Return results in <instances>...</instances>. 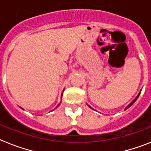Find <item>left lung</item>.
Here are the masks:
<instances>
[{"label":"left lung","instance_id":"obj_1","mask_svg":"<svg viewBox=\"0 0 151 151\" xmlns=\"http://www.w3.org/2000/svg\"><path fill=\"white\" fill-rule=\"evenodd\" d=\"M141 91H140V92H139V94H138V95H137V97H135V98H134V100H133V101H132V102H131V103H130V104H129V105H128V106H126V107H125V110H127L128 108H129V107H130V106H132V104H134V102H135V101H136V100L138 99V97H139L140 94H141ZM87 105H88V106H89V107H90V108H91V109H92V110H94V109H93V108H92V107H91V106H89V105H88V104H87Z\"/></svg>","mask_w":151,"mask_h":151}]
</instances>
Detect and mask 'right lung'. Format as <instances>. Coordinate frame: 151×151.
I'll list each match as a JSON object with an SVG mask.
<instances>
[{
    "label": "right lung",
    "instance_id": "obj_1",
    "mask_svg": "<svg viewBox=\"0 0 151 151\" xmlns=\"http://www.w3.org/2000/svg\"><path fill=\"white\" fill-rule=\"evenodd\" d=\"M63 91H64V90H63ZM62 96H63V93H62V94H61V97H62ZM60 104H61V102H60ZM60 104H59L57 105V106H56V108H57V107H58V106H60ZM21 108H22V107H21ZM56 108H55V109H56ZM55 109H54V110H55ZM51 111H52V110H51Z\"/></svg>",
    "mask_w": 151,
    "mask_h": 151
}]
</instances>
